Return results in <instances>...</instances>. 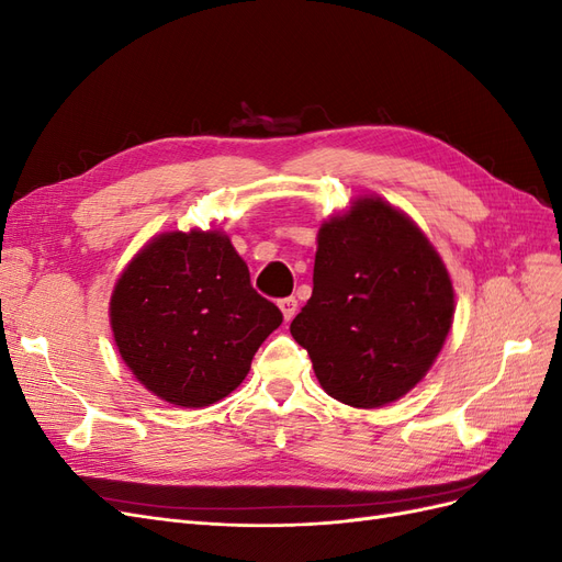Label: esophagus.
<instances>
[{
	"instance_id": "34e87169",
	"label": "esophagus",
	"mask_w": 562,
	"mask_h": 562,
	"mask_svg": "<svg viewBox=\"0 0 562 562\" xmlns=\"http://www.w3.org/2000/svg\"><path fill=\"white\" fill-rule=\"evenodd\" d=\"M279 310H281V314H283L285 321H291V318L295 316V312H297V300H295V297H283V300H279Z\"/></svg>"
}]
</instances>
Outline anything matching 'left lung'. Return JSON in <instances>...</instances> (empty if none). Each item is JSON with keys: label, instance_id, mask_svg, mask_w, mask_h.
Masks as SVG:
<instances>
[{"label": "left lung", "instance_id": "obj_1", "mask_svg": "<svg viewBox=\"0 0 562 562\" xmlns=\"http://www.w3.org/2000/svg\"><path fill=\"white\" fill-rule=\"evenodd\" d=\"M314 291L291 323L328 396L380 407L405 396L443 349L448 269L424 232L380 196L356 199L316 236Z\"/></svg>", "mask_w": 562, "mask_h": 562}]
</instances>
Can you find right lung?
Here are the masks:
<instances>
[{
  "label": "right lung",
  "mask_w": 562,
  "mask_h": 562,
  "mask_svg": "<svg viewBox=\"0 0 562 562\" xmlns=\"http://www.w3.org/2000/svg\"><path fill=\"white\" fill-rule=\"evenodd\" d=\"M283 314L255 293L223 232H166L119 277L110 300L114 342L151 394L206 407L244 382Z\"/></svg>",
  "instance_id": "1"
}]
</instances>
